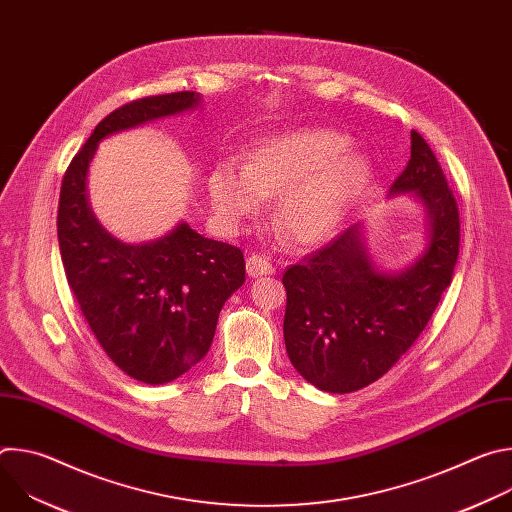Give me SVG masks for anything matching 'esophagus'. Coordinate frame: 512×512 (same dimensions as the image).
<instances>
[{
  "label": "esophagus",
  "mask_w": 512,
  "mask_h": 512,
  "mask_svg": "<svg viewBox=\"0 0 512 512\" xmlns=\"http://www.w3.org/2000/svg\"><path fill=\"white\" fill-rule=\"evenodd\" d=\"M247 273H249L251 277H261V275H273L275 269H273V265L269 263V259H265V257H261V255H251V257L247 259Z\"/></svg>",
  "instance_id": "34e87169"
}]
</instances>
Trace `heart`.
<instances>
[{"instance_id": "1", "label": "heart", "mask_w": 512, "mask_h": 512, "mask_svg": "<svg viewBox=\"0 0 512 512\" xmlns=\"http://www.w3.org/2000/svg\"><path fill=\"white\" fill-rule=\"evenodd\" d=\"M348 137L326 127H304L267 137L249 166L227 158L208 174V194L229 233L245 227L279 196L277 216L298 243L316 245L334 235L371 180V164L350 152Z\"/></svg>"}]
</instances>
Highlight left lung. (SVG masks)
<instances>
[{
  "mask_svg": "<svg viewBox=\"0 0 512 512\" xmlns=\"http://www.w3.org/2000/svg\"><path fill=\"white\" fill-rule=\"evenodd\" d=\"M409 194L425 212L421 253L397 271L379 269L354 225L283 275V340L294 369L328 393L381 379L411 348L452 283L460 216L442 166L411 131V160L389 196Z\"/></svg>",
  "mask_w": 512,
  "mask_h": 512,
  "instance_id": "8db88e82",
  "label": "left lung"
}]
</instances>
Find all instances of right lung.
Here are the masks:
<instances>
[{"label":"right lung","mask_w":512,"mask_h":512,"mask_svg":"<svg viewBox=\"0 0 512 512\" xmlns=\"http://www.w3.org/2000/svg\"><path fill=\"white\" fill-rule=\"evenodd\" d=\"M200 103V93L182 91L115 109L72 158L60 186L56 227L68 285L107 356L145 385H166L206 356L218 314L245 283V259L239 247L206 239L186 221L154 241H119L91 208L87 176L109 135Z\"/></svg>","instance_id":"add662e5"}]
</instances>
